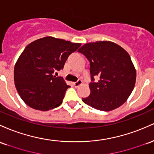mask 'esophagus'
Wrapping results in <instances>:
<instances>
[{
  "mask_svg": "<svg viewBox=\"0 0 154 154\" xmlns=\"http://www.w3.org/2000/svg\"><path fill=\"white\" fill-rule=\"evenodd\" d=\"M82 83V81L81 80H78L77 82H74V85L75 86V87H78V86L80 85Z\"/></svg>",
  "mask_w": 154,
  "mask_h": 154,
  "instance_id": "34e87169",
  "label": "esophagus"
}]
</instances>
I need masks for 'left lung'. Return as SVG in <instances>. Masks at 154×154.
Returning a JSON list of instances; mask_svg holds the SVG:
<instances>
[{"label": "left lung", "instance_id": "1", "mask_svg": "<svg viewBox=\"0 0 154 154\" xmlns=\"http://www.w3.org/2000/svg\"><path fill=\"white\" fill-rule=\"evenodd\" d=\"M90 62L91 94L84 103L102 111H111L127 100L134 88L136 70L129 53L109 41L87 43L78 50ZM99 81L94 82V77Z\"/></svg>", "mask_w": 154, "mask_h": 154}]
</instances>
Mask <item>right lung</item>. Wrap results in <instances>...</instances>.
<instances>
[{
  "label": "right lung",
  "instance_id": "1",
  "mask_svg": "<svg viewBox=\"0 0 154 154\" xmlns=\"http://www.w3.org/2000/svg\"><path fill=\"white\" fill-rule=\"evenodd\" d=\"M80 43L47 36L28 45L14 66V80L23 102L35 109L47 111L61 104L70 86L63 77L53 75Z\"/></svg>",
  "mask_w": 154,
  "mask_h": 154
}]
</instances>
